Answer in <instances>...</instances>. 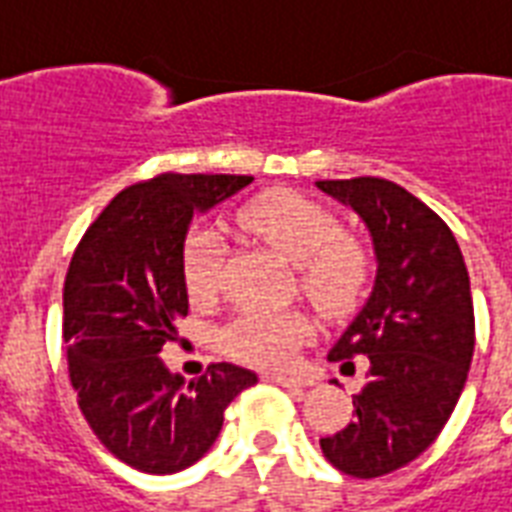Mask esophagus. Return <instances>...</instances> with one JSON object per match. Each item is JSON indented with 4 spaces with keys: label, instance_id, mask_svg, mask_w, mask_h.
<instances>
[{
    "label": "esophagus",
    "instance_id": "34e87169",
    "mask_svg": "<svg viewBox=\"0 0 512 512\" xmlns=\"http://www.w3.org/2000/svg\"><path fill=\"white\" fill-rule=\"evenodd\" d=\"M270 381L286 386V389H305V386H313V378L305 376H284V373H270Z\"/></svg>",
    "mask_w": 512,
    "mask_h": 512
}]
</instances>
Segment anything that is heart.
Listing matches in <instances>:
<instances>
[{
  "mask_svg": "<svg viewBox=\"0 0 512 512\" xmlns=\"http://www.w3.org/2000/svg\"><path fill=\"white\" fill-rule=\"evenodd\" d=\"M239 226L297 265L299 289L321 313H344L363 292L368 276L363 247L339 231L336 215L313 199L294 191H268L239 213ZM181 268L189 297L197 305L213 302L226 270V242L220 231L194 228L186 236ZM310 331V318L297 310L247 307L226 326L223 347L244 363L281 368L297 357Z\"/></svg>",
  "mask_w": 512,
  "mask_h": 512,
  "instance_id": "heart-1",
  "label": "heart"
}]
</instances>
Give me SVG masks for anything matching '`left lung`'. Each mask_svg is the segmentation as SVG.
<instances>
[{"mask_svg":"<svg viewBox=\"0 0 512 512\" xmlns=\"http://www.w3.org/2000/svg\"><path fill=\"white\" fill-rule=\"evenodd\" d=\"M315 186L363 220L376 257L371 294L328 352V360L368 355L355 421L321 439V450L347 476L376 479L418 458L458 405L476 344L471 278L447 223L402 186L384 178Z\"/></svg>","mask_w":512,"mask_h":512,"instance_id":"1","label":"left lung"}]
</instances>
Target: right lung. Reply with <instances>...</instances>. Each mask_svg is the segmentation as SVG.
Masks as SVG:
<instances>
[{
  "label": "right lung",
  "mask_w": 512,
  "mask_h": 512,
  "mask_svg": "<svg viewBox=\"0 0 512 512\" xmlns=\"http://www.w3.org/2000/svg\"><path fill=\"white\" fill-rule=\"evenodd\" d=\"M252 176L162 173L128 186L83 234L62 292L70 384L91 431L144 473H176L218 439L223 413L257 376L215 363L186 381L162 363L189 313L184 244L194 215L247 189Z\"/></svg>",
  "instance_id": "add662e5"
}]
</instances>
